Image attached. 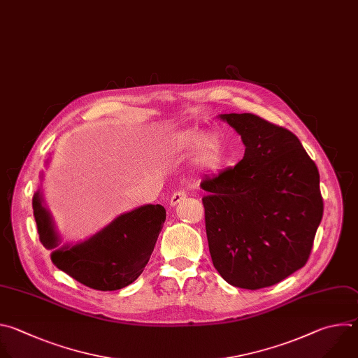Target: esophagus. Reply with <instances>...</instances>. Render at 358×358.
I'll list each match as a JSON object with an SVG mask.
<instances>
[{
  "label": "esophagus",
  "mask_w": 358,
  "mask_h": 358,
  "mask_svg": "<svg viewBox=\"0 0 358 358\" xmlns=\"http://www.w3.org/2000/svg\"><path fill=\"white\" fill-rule=\"evenodd\" d=\"M186 192H183V190H179V192H175L173 194H172V197H171V206H176L179 201H182L183 199H186Z\"/></svg>",
  "instance_id": "1"
}]
</instances>
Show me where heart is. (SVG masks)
I'll return each instance as SVG.
<instances>
[{
	"label": "heart",
	"instance_id": "b5f03b06",
	"mask_svg": "<svg viewBox=\"0 0 358 358\" xmlns=\"http://www.w3.org/2000/svg\"><path fill=\"white\" fill-rule=\"evenodd\" d=\"M207 134L200 129H187L172 135L165 144L164 152L166 155H183L199 150L203 144L197 162L201 168L208 171H217L224 164V152L217 139H210L207 143Z\"/></svg>",
	"mask_w": 358,
	"mask_h": 358
}]
</instances>
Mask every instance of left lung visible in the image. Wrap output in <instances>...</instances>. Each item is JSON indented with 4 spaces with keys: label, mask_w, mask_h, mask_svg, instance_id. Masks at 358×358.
<instances>
[{
    "label": "left lung",
    "mask_w": 358,
    "mask_h": 358,
    "mask_svg": "<svg viewBox=\"0 0 358 358\" xmlns=\"http://www.w3.org/2000/svg\"><path fill=\"white\" fill-rule=\"evenodd\" d=\"M241 135L244 158L200 186L208 250L224 280L261 289L309 259L323 216L316 164L289 129L255 114H222Z\"/></svg>",
    "instance_id": "left-lung-1"
}]
</instances>
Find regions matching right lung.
Here are the masks:
<instances>
[{
	"instance_id": "obj_1",
	"label": "right lung",
	"mask_w": 358,
	"mask_h": 358,
	"mask_svg": "<svg viewBox=\"0 0 358 358\" xmlns=\"http://www.w3.org/2000/svg\"><path fill=\"white\" fill-rule=\"evenodd\" d=\"M32 207L39 240L52 250L57 245V237L39 193H35ZM165 219L166 210L161 204L138 207L121 214L86 243L53 251L52 262L92 289H121L144 271Z\"/></svg>"
}]
</instances>
